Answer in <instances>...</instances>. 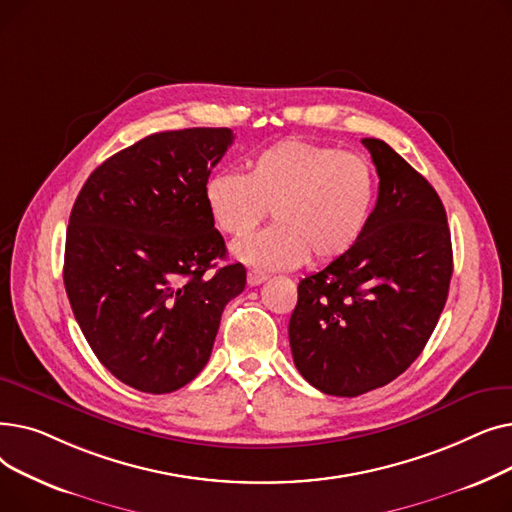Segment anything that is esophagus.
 I'll return each instance as SVG.
<instances>
[{"instance_id": "34e87169", "label": "esophagus", "mask_w": 512, "mask_h": 512, "mask_svg": "<svg viewBox=\"0 0 512 512\" xmlns=\"http://www.w3.org/2000/svg\"><path fill=\"white\" fill-rule=\"evenodd\" d=\"M265 280H267V276H265L263 272H259V270H249V274H247L249 286H259V284L265 282Z\"/></svg>"}]
</instances>
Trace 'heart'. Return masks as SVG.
I'll return each instance as SVG.
<instances>
[{
	"label": "heart",
	"instance_id": "b5f03b06",
	"mask_svg": "<svg viewBox=\"0 0 512 512\" xmlns=\"http://www.w3.org/2000/svg\"><path fill=\"white\" fill-rule=\"evenodd\" d=\"M378 197V174L359 153L305 139H284L247 161V174L218 172L205 184L213 226L242 238L272 215L276 224L234 247V257L263 270L309 259L330 263L363 238Z\"/></svg>",
	"mask_w": 512,
	"mask_h": 512
}]
</instances>
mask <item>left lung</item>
I'll list each match as a JSON object with an SVG mask.
<instances>
[{
  "instance_id": "1",
  "label": "left lung",
  "mask_w": 512,
  "mask_h": 512,
  "mask_svg": "<svg viewBox=\"0 0 512 512\" xmlns=\"http://www.w3.org/2000/svg\"><path fill=\"white\" fill-rule=\"evenodd\" d=\"M361 143L380 176L371 222L351 253L299 282L288 324L303 378L348 398L409 369L438 324L452 278L450 230L434 186L388 143Z\"/></svg>"
}]
</instances>
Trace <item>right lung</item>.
<instances>
[{"mask_svg": "<svg viewBox=\"0 0 512 512\" xmlns=\"http://www.w3.org/2000/svg\"><path fill=\"white\" fill-rule=\"evenodd\" d=\"M230 128L155 132L105 159L74 201L64 255L72 313L101 365L166 394L209 361L222 311L245 290L205 203Z\"/></svg>", "mask_w": 512, "mask_h": 512, "instance_id": "right-lung-1", "label": "right lung"}]
</instances>
